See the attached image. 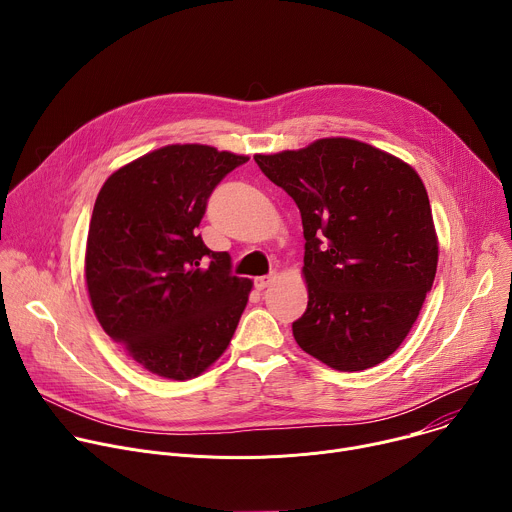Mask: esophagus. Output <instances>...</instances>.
<instances>
[{
    "label": "esophagus",
    "instance_id": "obj_1",
    "mask_svg": "<svg viewBox=\"0 0 512 512\" xmlns=\"http://www.w3.org/2000/svg\"><path fill=\"white\" fill-rule=\"evenodd\" d=\"M271 281H273V277H269V275H267V277H257V279H255V289L263 291L265 287H269Z\"/></svg>",
    "mask_w": 512,
    "mask_h": 512
}]
</instances>
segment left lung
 <instances>
[{
	"mask_svg": "<svg viewBox=\"0 0 512 512\" xmlns=\"http://www.w3.org/2000/svg\"><path fill=\"white\" fill-rule=\"evenodd\" d=\"M255 162L302 214L308 308L291 324L296 342L336 371L375 367L409 334L437 269L421 178L348 137Z\"/></svg>",
	"mask_w": 512,
	"mask_h": 512,
	"instance_id": "left-lung-1",
	"label": "left lung"
}]
</instances>
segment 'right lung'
I'll list each match as a JSON object with an SVG mask.
<instances>
[{
    "mask_svg": "<svg viewBox=\"0 0 512 512\" xmlns=\"http://www.w3.org/2000/svg\"><path fill=\"white\" fill-rule=\"evenodd\" d=\"M249 158L210 145H166L103 184L89 225L85 275L103 330L150 373L186 381L221 356L251 281L198 235L208 198Z\"/></svg>",
    "mask_w": 512,
    "mask_h": 512,
    "instance_id": "obj_1",
    "label": "right lung"
}]
</instances>
